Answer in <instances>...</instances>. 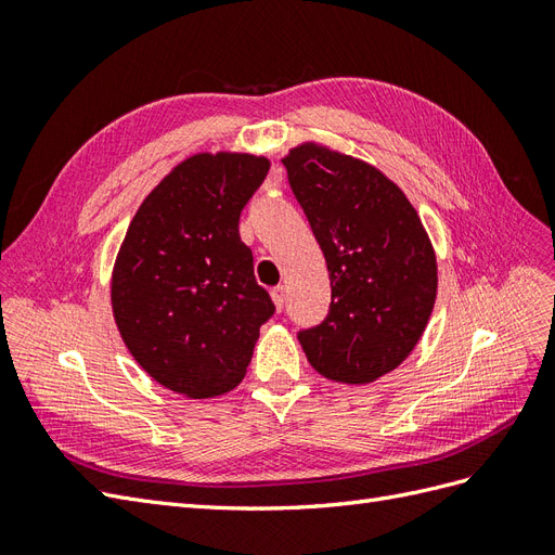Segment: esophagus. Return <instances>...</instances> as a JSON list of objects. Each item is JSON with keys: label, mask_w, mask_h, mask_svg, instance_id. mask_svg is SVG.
Instances as JSON below:
<instances>
[{"label": "esophagus", "mask_w": 555, "mask_h": 555, "mask_svg": "<svg viewBox=\"0 0 555 555\" xmlns=\"http://www.w3.org/2000/svg\"><path fill=\"white\" fill-rule=\"evenodd\" d=\"M271 298H273L275 308L282 310L284 308V300H287V292H284V287H275V289H271Z\"/></svg>", "instance_id": "esophagus-1"}]
</instances>
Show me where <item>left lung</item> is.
Listing matches in <instances>:
<instances>
[{
  "label": "left lung",
  "instance_id": "8db88e82",
  "mask_svg": "<svg viewBox=\"0 0 555 555\" xmlns=\"http://www.w3.org/2000/svg\"><path fill=\"white\" fill-rule=\"evenodd\" d=\"M324 251L331 310L298 343L319 375L371 384L405 361L438 296V259L422 217L377 166L304 141L282 157Z\"/></svg>",
  "mask_w": 555,
  "mask_h": 555
}]
</instances>
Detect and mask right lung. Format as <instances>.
<instances>
[{"instance_id":"add662e5","label":"right lung","mask_w":555,"mask_h":555,"mask_svg":"<svg viewBox=\"0 0 555 555\" xmlns=\"http://www.w3.org/2000/svg\"><path fill=\"white\" fill-rule=\"evenodd\" d=\"M268 169L263 155L227 150L182 159L143 198L117 249L115 326L133 361L176 393L236 389L275 312L238 233Z\"/></svg>"}]
</instances>
